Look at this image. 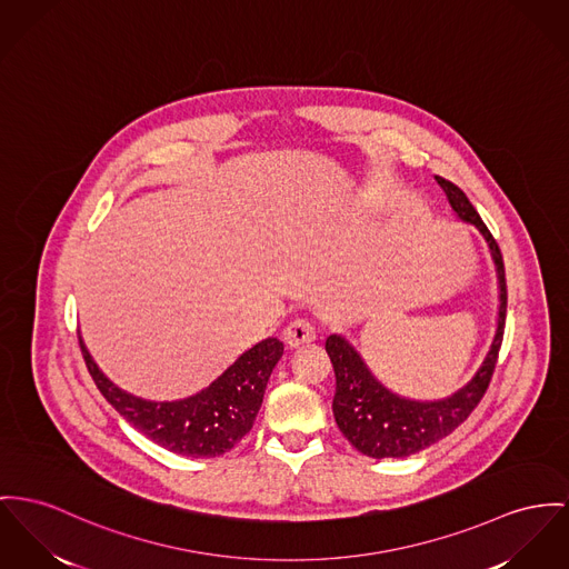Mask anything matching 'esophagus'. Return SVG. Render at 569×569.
<instances>
[{
    "instance_id": "1",
    "label": "esophagus",
    "mask_w": 569,
    "mask_h": 569,
    "mask_svg": "<svg viewBox=\"0 0 569 569\" xmlns=\"http://www.w3.org/2000/svg\"><path fill=\"white\" fill-rule=\"evenodd\" d=\"M282 339L287 342V347H291V349L310 345V342L317 339L315 326H312L308 319H296V321H291V323L284 328Z\"/></svg>"
}]
</instances>
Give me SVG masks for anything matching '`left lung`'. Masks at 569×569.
Segmentation results:
<instances>
[{
  "label": "left lung",
  "mask_w": 569,
  "mask_h": 569,
  "mask_svg": "<svg viewBox=\"0 0 569 569\" xmlns=\"http://www.w3.org/2000/svg\"><path fill=\"white\" fill-rule=\"evenodd\" d=\"M440 188L447 193L457 218L461 222L475 224L486 237L492 252L496 276H498V323L493 335L490 351L486 353L481 367L472 379L461 386L457 392L447 399L438 401H415L395 395L379 381L362 356L349 345L341 335H332L326 341V351L332 360L337 376V392L332 401V412L342 436L367 457L383 459V457H408L418 453L433 442L442 440L455 431L477 403L483 399L493 367L498 360V349L505 332L507 317V282H505V266L500 248L492 232L483 224L481 216L468 200V196L455 183L436 177Z\"/></svg>",
  "instance_id": "1"
}]
</instances>
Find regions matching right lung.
Listing matches in <instances>:
<instances>
[{"label": "right lung", "instance_id": "add662e5", "mask_svg": "<svg viewBox=\"0 0 569 569\" xmlns=\"http://www.w3.org/2000/svg\"><path fill=\"white\" fill-rule=\"evenodd\" d=\"M86 367L101 395L120 417L159 447L188 457L224 455L252 429L267 381L282 358L278 339L257 342L204 390L179 401H147L118 388L79 339Z\"/></svg>", "mask_w": 569, "mask_h": 569}]
</instances>
